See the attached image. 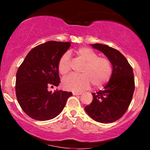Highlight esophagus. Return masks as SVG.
<instances>
[{"mask_svg":"<svg viewBox=\"0 0 150 150\" xmlns=\"http://www.w3.org/2000/svg\"><path fill=\"white\" fill-rule=\"evenodd\" d=\"M73 95H81L82 94V92H73Z\"/></svg>","mask_w":150,"mask_h":150,"instance_id":"esophagus-1","label":"esophagus"}]
</instances>
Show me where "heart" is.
Wrapping results in <instances>:
<instances>
[{"label": "heart", "mask_w": 150, "mask_h": 150, "mask_svg": "<svg viewBox=\"0 0 150 150\" xmlns=\"http://www.w3.org/2000/svg\"><path fill=\"white\" fill-rule=\"evenodd\" d=\"M75 53L85 64L80 70L81 75H70L63 79V89L80 92L88 89L92 83L95 87H101L107 83L112 74V65L107 58L98 57L97 53L87 47H81ZM70 69V56L65 53L58 61V70L61 75L65 76Z\"/></svg>", "instance_id": "heart-1"}]
</instances>
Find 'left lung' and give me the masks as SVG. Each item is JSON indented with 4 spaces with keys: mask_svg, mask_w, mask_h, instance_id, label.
Returning a JSON list of instances; mask_svg holds the SVG:
<instances>
[{
    "mask_svg": "<svg viewBox=\"0 0 150 150\" xmlns=\"http://www.w3.org/2000/svg\"><path fill=\"white\" fill-rule=\"evenodd\" d=\"M102 52L112 65V74L103 90L92 93L93 100L85 106L92 119L102 123H113L128 110L135 90L133 70L125 56L118 50L101 44H91Z\"/></svg>",
    "mask_w": 150,
    "mask_h": 150,
    "instance_id": "1",
    "label": "left lung"
}]
</instances>
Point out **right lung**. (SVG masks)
Returning a JSON list of instances; mask_svg holds the SVG:
<instances>
[{
  "mask_svg": "<svg viewBox=\"0 0 150 150\" xmlns=\"http://www.w3.org/2000/svg\"><path fill=\"white\" fill-rule=\"evenodd\" d=\"M70 42L49 41L38 45L27 55L16 74L15 92L26 114L38 120L54 118L64 108L72 92H49L60 81L58 63L70 48Z\"/></svg>",
  "mask_w": 150,
  "mask_h": 150,
  "instance_id": "1",
  "label": "right lung"
}]
</instances>
